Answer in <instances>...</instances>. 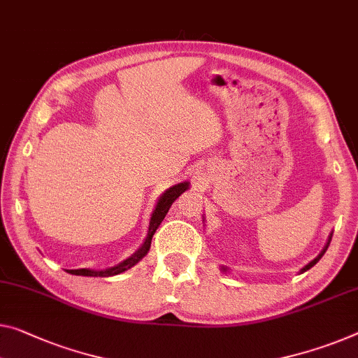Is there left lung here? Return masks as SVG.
<instances>
[{
	"label": "left lung",
	"instance_id": "obj_1",
	"mask_svg": "<svg viewBox=\"0 0 358 358\" xmlns=\"http://www.w3.org/2000/svg\"><path fill=\"white\" fill-rule=\"evenodd\" d=\"M331 236H333V234H329L328 235V240H327V243H325V246H323V250L320 251V252H318V256L315 257V259H312L309 264H306V266L304 267H302L301 268V271H299V273H304L306 271H309V268L310 267H313V266H315V264L318 262V261H320L322 259V256L323 255H325V252H327V250H328V246H329V241H331ZM221 271L222 272H229V268L227 267H224V266H221Z\"/></svg>",
	"mask_w": 358,
	"mask_h": 358
}]
</instances>
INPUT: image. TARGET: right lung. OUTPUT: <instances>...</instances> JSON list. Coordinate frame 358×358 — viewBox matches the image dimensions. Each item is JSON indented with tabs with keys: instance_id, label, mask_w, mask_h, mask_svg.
Here are the masks:
<instances>
[{
	"instance_id": "add662e5",
	"label": "right lung",
	"mask_w": 358,
	"mask_h": 358,
	"mask_svg": "<svg viewBox=\"0 0 358 358\" xmlns=\"http://www.w3.org/2000/svg\"><path fill=\"white\" fill-rule=\"evenodd\" d=\"M189 187H190V182L184 180V182H179L173 187H169V189L164 192L160 198H158L155 210H153V213H152L150 224H148V232H147L144 243H142L141 248L137 250L133 256H129L128 259H124L123 262H120L113 267L102 268V271H94V268H73V271H67V272L71 275H83V277H113V275L123 273L128 271V268L134 267L136 264L147 255L148 250H150L152 236L157 232L158 225L162 224L164 216H166V213L169 211V208H171V205L176 201V198L180 196V194H184Z\"/></svg>"
}]
</instances>
